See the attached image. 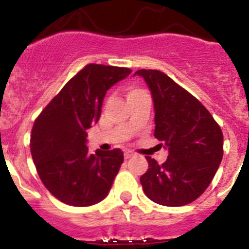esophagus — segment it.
<instances>
[{
	"label": "esophagus",
	"mask_w": 249,
	"mask_h": 249,
	"mask_svg": "<svg viewBox=\"0 0 249 249\" xmlns=\"http://www.w3.org/2000/svg\"><path fill=\"white\" fill-rule=\"evenodd\" d=\"M133 156H135V153L132 151H124V158H126V160H129V158H132Z\"/></svg>",
	"instance_id": "obj_1"
}]
</instances>
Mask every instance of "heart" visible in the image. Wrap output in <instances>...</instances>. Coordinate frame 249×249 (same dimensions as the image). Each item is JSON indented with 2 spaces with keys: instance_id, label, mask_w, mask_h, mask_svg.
Returning <instances> with one entry per match:
<instances>
[{
  "instance_id": "b5f03b06",
  "label": "heart",
  "mask_w": 249,
  "mask_h": 249,
  "mask_svg": "<svg viewBox=\"0 0 249 249\" xmlns=\"http://www.w3.org/2000/svg\"><path fill=\"white\" fill-rule=\"evenodd\" d=\"M143 89H138L136 86H129L128 87V91H127V97H132V96H136L138 93H142Z\"/></svg>"
}]
</instances>
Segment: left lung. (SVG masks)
<instances>
[{
  "label": "left lung",
  "mask_w": 249,
  "mask_h": 249,
  "mask_svg": "<svg viewBox=\"0 0 249 249\" xmlns=\"http://www.w3.org/2000/svg\"><path fill=\"white\" fill-rule=\"evenodd\" d=\"M155 102V137L168 148L164 163L147 156L148 169L140 181L151 201L179 207L207 190L223 157V133L195 96L158 70H138Z\"/></svg>",
  "instance_id": "left-lung-1"
}]
</instances>
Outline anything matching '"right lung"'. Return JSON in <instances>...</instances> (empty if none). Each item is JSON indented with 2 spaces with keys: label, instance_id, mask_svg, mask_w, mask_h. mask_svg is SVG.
<instances>
[{
  "label": "right lung",
  "instance_id": "right-lung-1",
  "mask_svg": "<svg viewBox=\"0 0 249 249\" xmlns=\"http://www.w3.org/2000/svg\"><path fill=\"white\" fill-rule=\"evenodd\" d=\"M132 70L89 63L68 81L35 120L30 148L45 187L61 202L87 207L108 195L123 163L120 148L91 155L87 129L97 123L103 98Z\"/></svg>",
  "mask_w": 249,
  "mask_h": 249
}]
</instances>
